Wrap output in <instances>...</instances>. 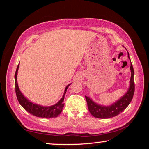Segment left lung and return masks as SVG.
<instances>
[{
  "mask_svg": "<svg viewBox=\"0 0 149 149\" xmlns=\"http://www.w3.org/2000/svg\"><path fill=\"white\" fill-rule=\"evenodd\" d=\"M128 58L130 59L128 53ZM130 70L132 72L130 79V86L127 92L121 98L120 100L114 102V104L108 107H104L97 104V103L93 102L89 97L85 96V99L87 100V107L91 115L97 118H101V119H107V118H113L120 114L121 112H123L130 103L132 101L133 95L135 91V84H134V71L132 62H131Z\"/></svg>",
  "mask_w": 149,
  "mask_h": 149,
  "instance_id": "left-lung-1",
  "label": "left lung"
}]
</instances>
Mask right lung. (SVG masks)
I'll return each mask as SVG.
<instances>
[{"mask_svg": "<svg viewBox=\"0 0 149 149\" xmlns=\"http://www.w3.org/2000/svg\"><path fill=\"white\" fill-rule=\"evenodd\" d=\"M19 64L17 65L16 73H15V88H16V94L17 100L22 107L25 110L27 111L29 114L35 116L39 118H56L62 112L63 108L64 107V99L65 93H66L67 89L70 86V85L65 87L64 95L61 99L56 104L51 107H42V106L37 105L33 104L27 100L24 96L22 95V93L20 91L17 85V74L18 71Z\"/></svg>", "mask_w": 149, "mask_h": 149, "instance_id": "1", "label": "right lung"}]
</instances>
